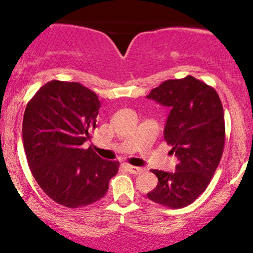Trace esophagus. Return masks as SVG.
I'll return each mask as SVG.
<instances>
[{
	"mask_svg": "<svg viewBox=\"0 0 253 253\" xmlns=\"http://www.w3.org/2000/svg\"><path fill=\"white\" fill-rule=\"evenodd\" d=\"M126 169L128 170L130 173H134V175H138V173L143 172V171H144L143 168H139V167H133V165H129V164H127V165H126Z\"/></svg>",
	"mask_w": 253,
	"mask_h": 253,
	"instance_id": "esophagus-1",
	"label": "esophagus"
}]
</instances>
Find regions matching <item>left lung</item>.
<instances>
[{
    "label": "left lung",
    "mask_w": 253,
    "mask_h": 253,
    "mask_svg": "<svg viewBox=\"0 0 253 253\" xmlns=\"http://www.w3.org/2000/svg\"><path fill=\"white\" fill-rule=\"evenodd\" d=\"M170 113L164 139L178 159L176 171L151 170L158 184L147 194L151 201L170 208H183L210 184L225 145V119L215 89L187 76L165 81L146 96Z\"/></svg>",
    "instance_id": "8db88e82"
}]
</instances>
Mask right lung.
Listing matches in <instances>:
<instances>
[{"label": "right lung", "instance_id": "add662e5", "mask_svg": "<svg viewBox=\"0 0 253 253\" xmlns=\"http://www.w3.org/2000/svg\"><path fill=\"white\" fill-rule=\"evenodd\" d=\"M100 106L97 95L81 83L54 80L26 107L22 140L32 175L64 207H85L102 199L119 170V162L82 147L96 128Z\"/></svg>", "mask_w": 253, "mask_h": 253}]
</instances>
